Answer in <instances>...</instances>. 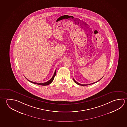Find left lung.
I'll list each match as a JSON object with an SVG mask.
<instances>
[{
    "instance_id": "1",
    "label": "left lung",
    "mask_w": 127,
    "mask_h": 127,
    "mask_svg": "<svg viewBox=\"0 0 127 127\" xmlns=\"http://www.w3.org/2000/svg\"><path fill=\"white\" fill-rule=\"evenodd\" d=\"M102 78H101L100 79V80H98V81H97V82H94V83H91V84H80L79 83H78V82H76L75 80H74V79L73 78V81H74V82H75L76 84H77L79 85H80V86H87V85H89L92 84H94V83H96V82H98V81H99V80H101V79H102Z\"/></svg>"
}]
</instances>
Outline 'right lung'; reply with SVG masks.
<instances>
[{"label":"right lung","mask_w":127,"mask_h":127,"mask_svg":"<svg viewBox=\"0 0 127 127\" xmlns=\"http://www.w3.org/2000/svg\"><path fill=\"white\" fill-rule=\"evenodd\" d=\"M56 69L55 71V72H54V75H53V76L52 77V78H51L49 80V81H47V82H44V83H37V82H32L31 81H29V80H28V79H27L28 80L29 82H32V83H34V84H36L39 85H41V86H47V85H48L50 84V83H51L53 81V80H54V78L55 76L56 75Z\"/></svg>","instance_id":"1"}]
</instances>
